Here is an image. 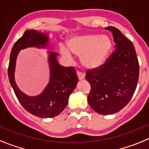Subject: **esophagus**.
Listing matches in <instances>:
<instances>
[{
  "label": "esophagus",
  "instance_id": "esophagus-1",
  "mask_svg": "<svg viewBox=\"0 0 149 149\" xmlns=\"http://www.w3.org/2000/svg\"><path fill=\"white\" fill-rule=\"evenodd\" d=\"M77 76H78V79L79 80H82L85 78V74L81 72H77Z\"/></svg>",
  "mask_w": 149,
  "mask_h": 149
}]
</instances>
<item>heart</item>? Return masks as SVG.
I'll return each instance as SVG.
<instances>
[{"instance_id": "heart-1", "label": "heart", "mask_w": 149, "mask_h": 149, "mask_svg": "<svg viewBox=\"0 0 149 149\" xmlns=\"http://www.w3.org/2000/svg\"><path fill=\"white\" fill-rule=\"evenodd\" d=\"M67 49L61 46L59 49L66 58L73 55L80 57L83 67L89 70L99 69L107 63L112 50V41L109 36L99 33H87L70 37Z\"/></svg>"}]
</instances>
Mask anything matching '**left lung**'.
Instances as JSON below:
<instances>
[{
    "mask_svg": "<svg viewBox=\"0 0 149 149\" xmlns=\"http://www.w3.org/2000/svg\"><path fill=\"white\" fill-rule=\"evenodd\" d=\"M106 29L112 32L116 50L103 67L87 70L85 79L91 85L90 107L101 115H112L122 109L134 95L139 66L134 44L115 27Z\"/></svg>",
    "mask_w": 149,
    "mask_h": 149,
    "instance_id": "1",
    "label": "left lung"
}]
</instances>
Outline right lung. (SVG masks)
Masks as SVG:
<instances>
[{
	"instance_id": "add662e5",
	"label": "right lung",
	"mask_w": 149,
	"mask_h": 149,
	"mask_svg": "<svg viewBox=\"0 0 149 149\" xmlns=\"http://www.w3.org/2000/svg\"><path fill=\"white\" fill-rule=\"evenodd\" d=\"M29 47L50 49L49 37L46 33L35 30H27L22 37L14 44L10 53L8 76L15 96L25 110L39 118H47L58 116L68 103L69 97L78 82L76 72L73 67H65L57 60L58 53L48 51L50 78L41 94L28 96L23 93L16 85L15 70L16 59L21 50Z\"/></svg>"
}]
</instances>
